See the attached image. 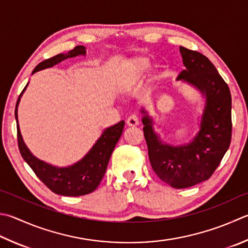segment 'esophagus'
Listing matches in <instances>:
<instances>
[{"mask_svg":"<svg viewBox=\"0 0 248 248\" xmlns=\"http://www.w3.org/2000/svg\"><path fill=\"white\" fill-rule=\"evenodd\" d=\"M126 123H127L128 126H137L139 124V119L137 115H129L127 118V121H126Z\"/></svg>","mask_w":248,"mask_h":248,"instance_id":"obj_1","label":"esophagus"}]
</instances>
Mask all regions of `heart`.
<instances>
[{
    "mask_svg": "<svg viewBox=\"0 0 248 248\" xmlns=\"http://www.w3.org/2000/svg\"><path fill=\"white\" fill-rule=\"evenodd\" d=\"M148 64H149V62L147 59L136 60V62L132 64V71L135 76H139L140 73H142L144 70H146Z\"/></svg>",
    "mask_w": 248,
    "mask_h": 248,
    "instance_id": "heart-1",
    "label": "heart"
}]
</instances>
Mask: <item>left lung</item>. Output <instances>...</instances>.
Masks as SVG:
<instances>
[{"mask_svg": "<svg viewBox=\"0 0 248 248\" xmlns=\"http://www.w3.org/2000/svg\"><path fill=\"white\" fill-rule=\"evenodd\" d=\"M186 69L177 81L194 87L205 98L200 129L184 144L167 143L153 127V119L141 108L144 138L155 174L172 188H189L207 180L220 164L231 142V94L227 83L207 57L180 46Z\"/></svg>", "mask_w": 248, "mask_h": 248, "instance_id": "obj_1", "label": "left lung"}]
</instances>
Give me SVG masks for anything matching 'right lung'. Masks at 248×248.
<instances>
[{"label":"right lung","instance_id":"add662e5","mask_svg":"<svg viewBox=\"0 0 248 248\" xmlns=\"http://www.w3.org/2000/svg\"><path fill=\"white\" fill-rule=\"evenodd\" d=\"M85 55L86 48L82 45H78L72 50L68 51L67 54H58L40 62L34 68L32 74L41 71V70L54 67L55 64L68 58ZM28 84L23 88L20 96L18 97L15 109L18 147H19L23 160L32 168V170L35 172L40 180L56 194L66 195V197H80V195L93 192L99 186L101 179L104 178L111 154L123 133L125 122L121 121L118 124L106 128L100 137L97 139L94 146L91 148V150L74 164L66 167H58L48 164L33 155L29 148L26 146L21 136L19 124H18V105H19L21 96L26 91Z\"/></svg>","mask_w":248,"mask_h":248}]
</instances>
